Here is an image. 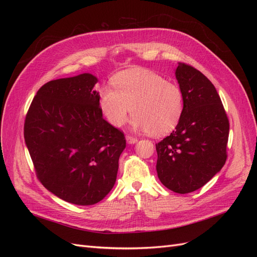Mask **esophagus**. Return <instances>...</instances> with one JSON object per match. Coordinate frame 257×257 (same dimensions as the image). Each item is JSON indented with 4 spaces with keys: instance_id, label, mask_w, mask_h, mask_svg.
<instances>
[{
    "instance_id": "1",
    "label": "esophagus",
    "mask_w": 257,
    "mask_h": 257,
    "mask_svg": "<svg viewBox=\"0 0 257 257\" xmlns=\"http://www.w3.org/2000/svg\"><path fill=\"white\" fill-rule=\"evenodd\" d=\"M137 141H138V139L136 137H134V136H131V135L126 136V142L128 144H135V143H137Z\"/></svg>"
}]
</instances>
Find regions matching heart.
<instances>
[{
  "label": "heart",
  "mask_w": 257,
  "mask_h": 257,
  "mask_svg": "<svg viewBox=\"0 0 257 257\" xmlns=\"http://www.w3.org/2000/svg\"><path fill=\"white\" fill-rule=\"evenodd\" d=\"M113 89H100L98 104L111 125L122 126L132 108L133 127L148 131L152 136L173 132L184 110V95L180 85L143 68H131L114 75Z\"/></svg>",
  "instance_id": "1"
}]
</instances>
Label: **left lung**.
<instances>
[{"label": "left lung", "instance_id": "left-lung-1", "mask_svg": "<svg viewBox=\"0 0 257 257\" xmlns=\"http://www.w3.org/2000/svg\"><path fill=\"white\" fill-rule=\"evenodd\" d=\"M176 78L184 110L176 130L160 143L157 172L167 189L179 194L204 186L227 159L229 121L212 82L193 66L179 62Z\"/></svg>", "mask_w": 257, "mask_h": 257}]
</instances>
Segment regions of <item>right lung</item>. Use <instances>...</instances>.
Here are the masks:
<instances>
[{
	"label": "right lung",
	"instance_id": "obj_1",
	"mask_svg": "<svg viewBox=\"0 0 257 257\" xmlns=\"http://www.w3.org/2000/svg\"><path fill=\"white\" fill-rule=\"evenodd\" d=\"M97 78L81 74L37 91L25 121V141L38 180L59 198L94 205L113 188L123 132L104 118Z\"/></svg>",
	"mask_w": 257,
	"mask_h": 257
}]
</instances>
